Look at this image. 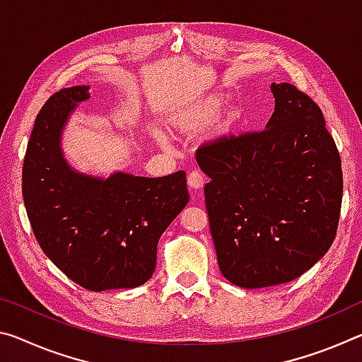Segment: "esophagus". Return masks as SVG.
I'll list each match as a JSON object with an SVG mask.
<instances>
[{
	"instance_id": "1",
	"label": "esophagus",
	"mask_w": 362,
	"mask_h": 362,
	"mask_svg": "<svg viewBox=\"0 0 362 362\" xmlns=\"http://www.w3.org/2000/svg\"><path fill=\"white\" fill-rule=\"evenodd\" d=\"M204 185V177L201 175L198 170H193V173L188 174V187L192 189H201Z\"/></svg>"
}]
</instances>
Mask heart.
Segmentation results:
<instances>
[{
  "instance_id": "b5f03b06",
  "label": "heart",
  "mask_w": 362,
  "mask_h": 362,
  "mask_svg": "<svg viewBox=\"0 0 362 362\" xmlns=\"http://www.w3.org/2000/svg\"><path fill=\"white\" fill-rule=\"evenodd\" d=\"M225 94L209 93L193 97L163 116V124L175 137L188 139L199 134V142L214 145L233 136L244 121V110L238 103H223ZM151 137L158 145L166 146V136L159 129H151Z\"/></svg>"
}]
</instances>
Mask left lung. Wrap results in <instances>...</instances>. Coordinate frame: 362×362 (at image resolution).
Returning <instances> with one entry per match:
<instances>
[{"label":"left lung","instance_id":"1","mask_svg":"<svg viewBox=\"0 0 362 362\" xmlns=\"http://www.w3.org/2000/svg\"><path fill=\"white\" fill-rule=\"evenodd\" d=\"M274 112L262 132L207 145L196 159L209 182L207 216L218 268L243 289L298 278L327 252L343 179L322 112L289 83H272Z\"/></svg>","mask_w":362,"mask_h":362}]
</instances>
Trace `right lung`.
<instances>
[{"instance_id": "1", "label": "right lung", "mask_w": 362, "mask_h": 362, "mask_svg": "<svg viewBox=\"0 0 362 362\" xmlns=\"http://www.w3.org/2000/svg\"><path fill=\"white\" fill-rule=\"evenodd\" d=\"M89 86L60 89L35 119L22 170L28 220L42 252L84 289H134L151 278L158 241L188 204L185 173L94 175L73 168L62 139Z\"/></svg>"}]
</instances>
